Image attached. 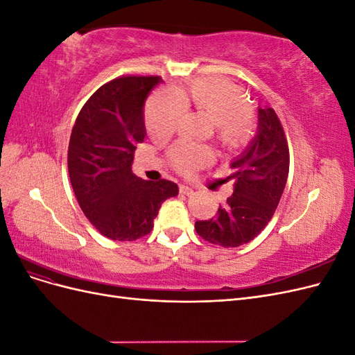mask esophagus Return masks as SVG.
Returning a JSON list of instances; mask_svg holds the SVG:
<instances>
[{"instance_id": "esophagus-1", "label": "esophagus", "mask_w": 355, "mask_h": 355, "mask_svg": "<svg viewBox=\"0 0 355 355\" xmlns=\"http://www.w3.org/2000/svg\"><path fill=\"white\" fill-rule=\"evenodd\" d=\"M179 192H180V194H184V196H191L194 191H192V188H189L188 185H180Z\"/></svg>"}]
</instances>
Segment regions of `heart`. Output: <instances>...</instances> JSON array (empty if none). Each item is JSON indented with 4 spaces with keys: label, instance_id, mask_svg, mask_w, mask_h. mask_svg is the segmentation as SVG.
Wrapping results in <instances>:
<instances>
[{
    "label": "heart",
    "instance_id": "b5f03b06",
    "mask_svg": "<svg viewBox=\"0 0 355 355\" xmlns=\"http://www.w3.org/2000/svg\"><path fill=\"white\" fill-rule=\"evenodd\" d=\"M187 108L213 120L214 137L234 151L249 141L253 132L252 105L239 85L225 80H198L187 90L163 89L145 106L146 130L155 141H163L176 132ZM213 158L206 145L182 141L168 151L170 164L179 173L191 175Z\"/></svg>",
    "mask_w": 355,
    "mask_h": 355
}]
</instances>
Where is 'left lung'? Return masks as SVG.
<instances>
[{
	"label": "left lung",
	"mask_w": 355,
	"mask_h": 355,
	"mask_svg": "<svg viewBox=\"0 0 355 355\" xmlns=\"http://www.w3.org/2000/svg\"><path fill=\"white\" fill-rule=\"evenodd\" d=\"M288 145L280 118L272 108L259 110V130L230 168L234 192L218 214L197 220L202 240L222 247H239L261 234L280 202L288 176Z\"/></svg>",
	"instance_id": "1"
}]
</instances>
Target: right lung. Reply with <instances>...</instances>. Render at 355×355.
<instances>
[{"label":"right lung","mask_w":355,"mask_h":355,"mask_svg":"<svg viewBox=\"0 0 355 355\" xmlns=\"http://www.w3.org/2000/svg\"><path fill=\"white\" fill-rule=\"evenodd\" d=\"M161 77H118L84 103L72 127L68 170L75 197L93 227L115 241H133L153 231L175 182L144 180L132 171L135 149L146 130L144 105Z\"/></svg>","instance_id":"1"}]
</instances>
